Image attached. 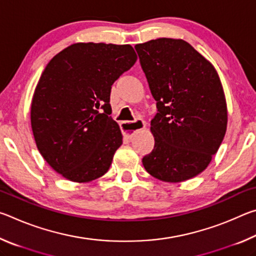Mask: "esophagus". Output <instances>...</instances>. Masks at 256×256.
I'll list each match as a JSON object with an SVG mask.
<instances>
[{"mask_svg": "<svg viewBox=\"0 0 256 256\" xmlns=\"http://www.w3.org/2000/svg\"><path fill=\"white\" fill-rule=\"evenodd\" d=\"M120 128H122V132L124 134V136L128 138H131L138 131L146 128V123L144 120H134V122L125 120V122L120 123Z\"/></svg>", "mask_w": 256, "mask_h": 256, "instance_id": "obj_1", "label": "esophagus"}]
</instances>
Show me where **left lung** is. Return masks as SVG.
I'll use <instances>...</instances> for the list:
<instances>
[{
	"instance_id": "left-lung-1",
	"label": "left lung",
	"mask_w": 256,
	"mask_h": 256,
	"mask_svg": "<svg viewBox=\"0 0 256 256\" xmlns=\"http://www.w3.org/2000/svg\"><path fill=\"white\" fill-rule=\"evenodd\" d=\"M136 50L158 108L150 126L154 148L142 164L167 183L193 178L209 166L227 131L218 72L183 40L158 38Z\"/></svg>"
}]
</instances>
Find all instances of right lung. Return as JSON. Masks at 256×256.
Wrapping results in <instances>:
<instances>
[{
    "label": "right lung",
    "instance_id": "add662e5",
    "mask_svg": "<svg viewBox=\"0 0 256 256\" xmlns=\"http://www.w3.org/2000/svg\"><path fill=\"white\" fill-rule=\"evenodd\" d=\"M136 58L131 45L74 42L42 71L30 122L42 158L64 178L89 183L110 170L123 144L118 124L110 116V89Z\"/></svg>",
    "mask_w": 256,
    "mask_h": 256
}]
</instances>
